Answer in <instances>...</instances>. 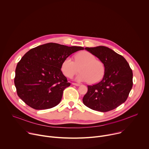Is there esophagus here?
I'll return each instance as SVG.
<instances>
[{"mask_svg": "<svg viewBox=\"0 0 149 149\" xmlns=\"http://www.w3.org/2000/svg\"><path fill=\"white\" fill-rule=\"evenodd\" d=\"M72 85H74V86H77V87L80 86V84H77V83H72Z\"/></svg>", "mask_w": 149, "mask_h": 149, "instance_id": "1", "label": "esophagus"}]
</instances>
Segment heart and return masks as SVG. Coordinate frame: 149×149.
I'll list each match as a JSON object with an SVG mask.
<instances>
[{
  "label": "heart",
  "instance_id": "heart-1",
  "mask_svg": "<svg viewBox=\"0 0 149 149\" xmlns=\"http://www.w3.org/2000/svg\"><path fill=\"white\" fill-rule=\"evenodd\" d=\"M78 70L80 73L76 77L75 80L79 82L88 81L89 83L94 84L102 77L104 66L101 61L96 59L93 54L87 51L75 55L74 61L70 57L65 58L62 61L61 71L65 76L72 78Z\"/></svg>",
  "mask_w": 149,
  "mask_h": 149
}]
</instances>
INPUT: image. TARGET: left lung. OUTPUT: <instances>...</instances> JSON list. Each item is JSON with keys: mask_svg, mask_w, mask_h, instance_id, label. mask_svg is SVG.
Instances as JSON below:
<instances>
[{"mask_svg": "<svg viewBox=\"0 0 149 149\" xmlns=\"http://www.w3.org/2000/svg\"><path fill=\"white\" fill-rule=\"evenodd\" d=\"M85 49L103 63L104 74L98 83L87 86L83 103L101 112L114 110L126 101L133 87V72L129 63L123 56L104 46Z\"/></svg>", "mask_w": 149, "mask_h": 149, "instance_id": "obj_1", "label": "left lung"}]
</instances>
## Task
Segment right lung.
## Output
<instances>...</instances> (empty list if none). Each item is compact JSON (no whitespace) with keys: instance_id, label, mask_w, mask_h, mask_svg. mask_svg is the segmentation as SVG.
Wrapping results in <instances>:
<instances>
[{"instance_id":"right-lung-1","label":"right lung","mask_w":149,"mask_h":149,"mask_svg":"<svg viewBox=\"0 0 149 149\" xmlns=\"http://www.w3.org/2000/svg\"><path fill=\"white\" fill-rule=\"evenodd\" d=\"M84 49L48 43L29 50L17 63L15 70L14 82L19 97L35 110L57 105L63 90L71 85L61 70L62 62Z\"/></svg>"}]
</instances>
